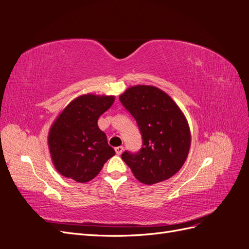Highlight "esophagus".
I'll return each instance as SVG.
<instances>
[{"label":"esophagus","instance_id":"esophagus-1","mask_svg":"<svg viewBox=\"0 0 249 249\" xmlns=\"http://www.w3.org/2000/svg\"><path fill=\"white\" fill-rule=\"evenodd\" d=\"M124 152V147L123 146H117V147H115V153H116V155H122V153Z\"/></svg>","mask_w":249,"mask_h":249}]
</instances>
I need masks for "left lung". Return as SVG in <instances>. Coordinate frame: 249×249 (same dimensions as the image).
<instances>
[{
	"instance_id": "obj_1",
	"label": "left lung",
	"mask_w": 249,
	"mask_h": 249,
	"mask_svg": "<svg viewBox=\"0 0 249 249\" xmlns=\"http://www.w3.org/2000/svg\"><path fill=\"white\" fill-rule=\"evenodd\" d=\"M119 101L136 120L142 137L137 153L122 155L135 178L153 185L176 175L191 143L189 125L178 105L161 89L146 85L129 88Z\"/></svg>"
}]
</instances>
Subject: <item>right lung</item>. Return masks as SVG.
<instances>
[{
	"label": "right lung",
	"mask_w": 249,
	"mask_h": 249,
	"mask_svg": "<svg viewBox=\"0 0 249 249\" xmlns=\"http://www.w3.org/2000/svg\"><path fill=\"white\" fill-rule=\"evenodd\" d=\"M113 102L114 96L82 95L58 116L50 130L49 147L60 175L79 183L89 182L115 155L106 134L97 126L99 117Z\"/></svg>",
	"instance_id": "right-lung-1"
}]
</instances>
